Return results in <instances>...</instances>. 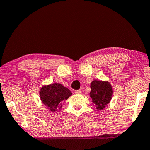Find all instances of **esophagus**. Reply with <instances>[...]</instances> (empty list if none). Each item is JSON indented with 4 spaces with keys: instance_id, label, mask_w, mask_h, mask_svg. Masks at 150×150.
<instances>
[{
    "instance_id": "34e87169",
    "label": "esophagus",
    "mask_w": 150,
    "mask_h": 150,
    "mask_svg": "<svg viewBox=\"0 0 150 150\" xmlns=\"http://www.w3.org/2000/svg\"><path fill=\"white\" fill-rule=\"evenodd\" d=\"M75 94H81V91L79 90H76V91H75Z\"/></svg>"
}]
</instances>
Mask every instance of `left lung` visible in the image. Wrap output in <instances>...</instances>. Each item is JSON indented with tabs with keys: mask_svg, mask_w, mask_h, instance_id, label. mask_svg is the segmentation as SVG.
<instances>
[{
	"mask_svg": "<svg viewBox=\"0 0 150 150\" xmlns=\"http://www.w3.org/2000/svg\"><path fill=\"white\" fill-rule=\"evenodd\" d=\"M91 91L90 96L93 102L98 109H103L111 99L113 94L112 87L107 81H93L91 84Z\"/></svg>",
	"mask_w": 150,
	"mask_h": 150,
	"instance_id": "1",
	"label": "left lung"
}]
</instances>
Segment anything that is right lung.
I'll use <instances>...</instances> for the list:
<instances>
[{
    "label": "right lung",
    "instance_id": "add662e5",
    "mask_svg": "<svg viewBox=\"0 0 150 150\" xmlns=\"http://www.w3.org/2000/svg\"><path fill=\"white\" fill-rule=\"evenodd\" d=\"M71 95L72 93L69 89L60 84L45 86L40 91L41 101L53 112L60 109L63 102L67 100Z\"/></svg>",
    "mask_w": 150,
    "mask_h": 150
}]
</instances>
